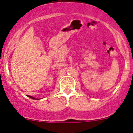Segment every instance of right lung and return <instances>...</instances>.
<instances>
[{"instance_id":"1","label":"right lung","mask_w":133,"mask_h":133,"mask_svg":"<svg viewBox=\"0 0 133 133\" xmlns=\"http://www.w3.org/2000/svg\"><path fill=\"white\" fill-rule=\"evenodd\" d=\"M29 97H30V98L32 99H35V100H39V99H38V98H36V97H33V96H28Z\"/></svg>"}]
</instances>
